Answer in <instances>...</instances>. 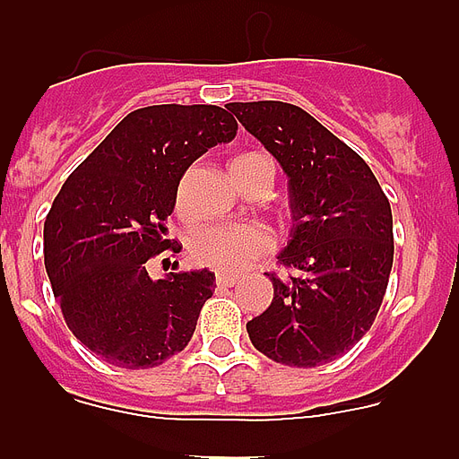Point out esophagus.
<instances>
[{
	"label": "esophagus",
	"mask_w": 459,
	"mask_h": 459,
	"mask_svg": "<svg viewBox=\"0 0 459 459\" xmlns=\"http://www.w3.org/2000/svg\"><path fill=\"white\" fill-rule=\"evenodd\" d=\"M237 280H238L237 273H225V271H218V273H216V285L232 287Z\"/></svg>",
	"instance_id": "1"
}]
</instances>
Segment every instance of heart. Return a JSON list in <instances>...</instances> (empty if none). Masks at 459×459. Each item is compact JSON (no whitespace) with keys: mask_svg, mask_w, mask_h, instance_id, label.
Listing matches in <instances>:
<instances>
[{"mask_svg":"<svg viewBox=\"0 0 459 459\" xmlns=\"http://www.w3.org/2000/svg\"><path fill=\"white\" fill-rule=\"evenodd\" d=\"M259 156V153H246L238 156L234 163L246 160V158ZM232 163V165H234ZM184 202V190L179 188L177 193V204L181 209ZM273 246V237L269 230L259 225H213L204 227L195 234L190 241V255L197 264L211 266L216 271H241L243 266H248L253 259L259 255L269 253Z\"/></svg>","mask_w":459,"mask_h":459,"instance_id":"1","label":"heart"}]
</instances>
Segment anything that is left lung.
<instances>
[{
	"label": "left lung",
	"instance_id": "obj_1",
	"mask_svg": "<svg viewBox=\"0 0 459 459\" xmlns=\"http://www.w3.org/2000/svg\"><path fill=\"white\" fill-rule=\"evenodd\" d=\"M287 174L291 230L271 275L273 301L246 324L275 363L317 368L370 331L393 266V213L368 163L306 109L280 100L230 103Z\"/></svg>",
	"mask_w": 459,
	"mask_h": 459
}]
</instances>
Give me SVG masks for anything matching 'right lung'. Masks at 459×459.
<instances>
[{"mask_svg": "<svg viewBox=\"0 0 459 459\" xmlns=\"http://www.w3.org/2000/svg\"><path fill=\"white\" fill-rule=\"evenodd\" d=\"M237 121L218 105H152L112 128L66 179L43 227L46 271L73 335L112 366L156 368L186 350L216 275L153 280L186 169ZM177 250V248H174Z\"/></svg>", "mask_w": 459, "mask_h": 459, "instance_id": "1", "label": "right lung"}]
</instances>
